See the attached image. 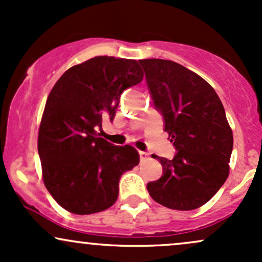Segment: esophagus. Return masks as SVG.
I'll list each match as a JSON object with an SVG mask.
<instances>
[{"label":"esophagus","mask_w":262,"mask_h":262,"mask_svg":"<svg viewBox=\"0 0 262 262\" xmlns=\"http://www.w3.org/2000/svg\"><path fill=\"white\" fill-rule=\"evenodd\" d=\"M139 156H140V160H146L149 158V154L145 151H139Z\"/></svg>","instance_id":"esophagus-1"}]
</instances>
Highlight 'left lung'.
Masks as SVG:
<instances>
[{
    "label": "left lung",
    "instance_id": "1",
    "mask_svg": "<svg viewBox=\"0 0 262 262\" xmlns=\"http://www.w3.org/2000/svg\"><path fill=\"white\" fill-rule=\"evenodd\" d=\"M165 132L177 150L161 162L162 176L148 183L155 202L179 210L200 208L229 175L233 132L214 89L200 75L171 60H139Z\"/></svg>",
    "mask_w": 262,
    "mask_h": 262
}]
</instances>
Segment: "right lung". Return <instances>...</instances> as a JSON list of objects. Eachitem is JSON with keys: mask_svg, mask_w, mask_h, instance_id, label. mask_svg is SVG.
Segmentation results:
<instances>
[{"mask_svg": "<svg viewBox=\"0 0 262 262\" xmlns=\"http://www.w3.org/2000/svg\"><path fill=\"white\" fill-rule=\"evenodd\" d=\"M144 77L138 61L95 58L66 70L48 96L38 133L45 187L62 208L92 214L118 198L119 179L139 164L130 145L117 146L98 135L113 121L122 92Z\"/></svg>", "mask_w": 262, "mask_h": 262, "instance_id": "right-lung-1", "label": "right lung"}]
</instances>
